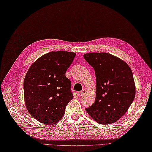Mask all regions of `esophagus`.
Returning a JSON list of instances; mask_svg holds the SVG:
<instances>
[{
	"label": "esophagus",
	"mask_w": 152,
	"mask_h": 152,
	"mask_svg": "<svg viewBox=\"0 0 152 152\" xmlns=\"http://www.w3.org/2000/svg\"><path fill=\"white\" fill-rule=\"evenodd\" d=\"M86 93H87V91H86V90L83 89V90H82V91H81V92H80V94H81V96H84Z\"/></svg>",
	"instance_id": "obj_1"
}]
</instances>
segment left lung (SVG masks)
I'll use <instances>...</instances> for the list:
<instances>
[{"label":"left lung","instance_id":"obj_1","mask_svg":"<svg viewBox=\"0 0 152 152\" xmlns=\"http://www.w3.org/2000/svg\"><path fill=\"white\" fill-rule=\"evenodd\" d=\"M95 71L96 97L86 111L98 123L110 124L126 113L135 97V85L130 67L107 53L83 55Z\"/></svg>","mask_w":152,"mask_h":152}]
</instances>
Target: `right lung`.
Segmentation results:
<instances>
[{"label":"right lung","instance_id":"obj_1","mask_svg":"<svg viewBox=\"0 0 152 152\" xmlns=\"http://www.w3.org/2000/svg\"><path fill=\"white\" fill-rule=\"evenodd\" d=\"M76 54L51 51L32 64L24 80L28 111L37 121L46 124L58 122L67 104L74 97L71 81L65 76Z\"/></svg>","mask_w":152,"mask_h":152}]
</instances>
